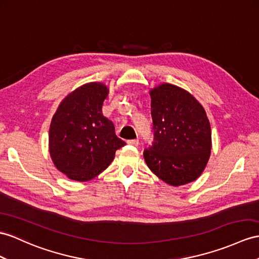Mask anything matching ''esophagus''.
I'll list each match as a JSON object with an SVG mask.
<instances>
[{
  "mask_svg": "<svg viewBox=\"0 0 259 259\" xmlns=\"http://www.w3.org/2000/svg\"><path fill=\"white\" fill-rule=\"evenodd\" d=\"M127 144L132 145V146H137V145L140 144V141H138V140H130V141H127Z\"/></svg>",
  "mask_w": 259,
  "mask_h": 259,
  "instance_id": "obj_1",
  "label": "esophagus"
}]
</instances>
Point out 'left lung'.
Returning a JSON list of instances; mask_svg holds the SVG:
<instances>
[{"label":"left lung","instance_id":"left-lung-1","mask_svg":"<svg viewBox=\"0 0 259 259\" xmlns=\"http://www.w3.org/2000/svg\"><path fill=\"white\" fill-rule=\"evenodd\" d=\"M154 142L144 149L147 166L168 185L199 178L211 153L205 111L190 93L163 83L150 91Z\"/></svg>","mask_w":259,"mask_h":259}]
</instances>
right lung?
I'll return each mask as SVG.
<instances>
[{"instance_id": "1", "label": "right lung", "mask_w": 259, "mask_h": 259, "mask_svg": "<svg viewBox=\"0 0 259 259\" xmlns=\"http://www.w3.org/2000/svg\"><path fill=\"white\" fill-rule=\"evenodd\" d=\"M108 93L102 83L82 85L62 101L52 119L50 156L57 169L72 180L97 177L114 159L115 151L126 145L102 114Z\"/></svg>"}]
</instances>
